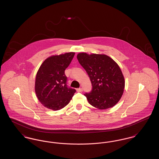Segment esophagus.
Wrapping results in <instances>:
<instances>
[{
	"label": "esophagus",
	"mask_w": 159,
	"mask_h": 159,
	"mask_svg": "<svg viewBox=\"0 0 159 159\" xmlns=\"http://www.w3.org/2000/svg\"><path fill=\"white\" fill-rule=\"evenodd\" d=\"M76 91H77V92H82L83 89H82V88H77L76 89Z\"/></svg>",
	"instance_id": "esophagus-1"
}]
</instances>
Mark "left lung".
<instances>
[{
	"mask_svg": "<svg viewBox=\"0 0 159 159\" xmlns=\"http://www.w3.org/2000/svg\"><path fill=\"white\" fill-rule=\"evenodd\" d=\"M77 58L90 78L92 89L84 95L91 106L106 110L115 106L121 98L125 79L118 64L104 54L79 53Z\"/></svg>",
	"mask_w": 159,
	"mask_h": 159,
	"instance_id": "left-lung-1",
	"label": "left lung"
}]
</instances>
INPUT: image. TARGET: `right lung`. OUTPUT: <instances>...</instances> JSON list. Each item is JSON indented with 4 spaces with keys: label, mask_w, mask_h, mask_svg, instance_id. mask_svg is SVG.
I'll list each match as a JSON object with an SVG mask.
<instances>
[{
    "label": "right lung",
    "mask_w": 159,
    "mask_h": 159,
    "mask_svg": "<svg viewBox=\"0 0 159 159\" xmlns=\"http://www.w3.org/2000/svg\"><path fill=\"white\" fill-rule=\"evenodd\" d=\"M75 52L51 56L44 61L38 70L35 92L38 99L46 108L54 111L67 106L76 92L68 88L65 70L73 60Z\"/></svg>",
    "instance_id": "1"
}]
</instances>
